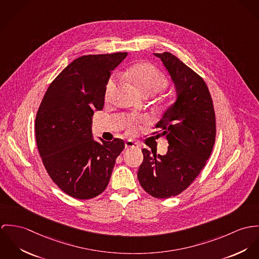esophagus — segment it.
Segmentation results:
<instances>
[{
    "label": "esophagus",
    "instance_id": "obj_1",
    "mask_svg": "<svg viewBox=\"0 0 259 259\" xmlns=\"http://www.w3.org/2000/svg\"><path fill=\"white\" fill-rule=\"evenodd\" d=\"M125 148H140L139 144L134 142L133 140H127L125 142Z\"/></svg>",
    "mask_w": 259,
    "mask_h": 259
}]
</instances>
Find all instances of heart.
<instances>
[{
  "instance_id": "obj_1",
  "label": "heart",
  "mask_w": 259,
  "mask_h": 259,
  "mask_svg": "<svg viewBox=\"0 0 259 259\" xmlns=\"http://www.w3.org/2000/svg\"><path fill=\"white\" fill-rule=\"evenodd\" d=\"M125 77L138 89L143 95L156 94L168 87V79L164 73L151 63H138L132 66L126 73ZM116 87L115 78H111L105 89L106 99L110 98ZM135 120H129L128 127L130 132L136 130Z\"/></svg>"
}]
</instances>
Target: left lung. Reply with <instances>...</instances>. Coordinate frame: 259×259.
<instances>
[{
    "label": "left lung",
    "instance_id": "left-lung-1",
    "mask_svg": "<svg viewBox=\"0 0 259 259\" xmlns=\"http://www.w3.org/2000/svg\"><path fill=\"white\" fill-rule=\"evenodd\" d=\"M160 58L174 82L177 99L156 124V136H166V155L143 149L137 172L144 190L167 199L185 191L199 176L215 140V115L208 88L201 76L170 53Z\"/></svg>",
    "mask_w": 259,
    "mask_h": 259
}]
</instances>
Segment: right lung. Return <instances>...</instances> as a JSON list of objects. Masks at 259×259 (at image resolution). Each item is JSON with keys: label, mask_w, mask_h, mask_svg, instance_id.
<instances>
[{"label": "right lung", "mask_w": 259, "mask_h": 259, "mask_svg": "<svg viewBox=\"0 0 259 259\" xmlns=\"http://www.w3.org/2000/svg\"><path fill=\"white\" fill-rule=\"evenodd\" d=\"M127 53L74 59L50 84L38 107L34 130L38 153L52 180L68 196L88 200L107 187L125 144L93 139L95 110L104 106L111 71Z\"/></svg>", "instance_id": "add662e5"}]
</instances>
